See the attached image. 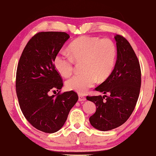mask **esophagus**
<instances>
[{
    "instance_id": "34e87169",
    "label": "esophagus",
    "mask_w": 156,
    "mask_h": 156,
    "mask_svg": "<svg viewBox=\"0 0 156 156\" xmlns=\"http://www.w3.org/2000/svg\"><path fill=\"white\" fill-rule=\"evenodd\" d=\"M86 100V98H85L83 96H82L81 94H79V101H84Z\"/></svg>"
}]
</instances>
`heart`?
I'll return each instance as SVG.
<instances>
[{"instance_id":"heart-1","label":"heart","mask_w":156,"mask_h":156,"mask_svg":"<svg viewBox=\"0 0 156 156\" xmlns=\"http://www.w3.org/2000/svg\"><path fill=\"white\" fill-rule=\"evenodd\" d=\"M68 55L59 52L54 59V65L59 73L69 77L73 71L74 62H82L79 74L66 81L69 90L84 94L97 82L103 81L112 74L116 59V48L110 39L82 36L69 44Z\"/></svg>"}]
</instances>
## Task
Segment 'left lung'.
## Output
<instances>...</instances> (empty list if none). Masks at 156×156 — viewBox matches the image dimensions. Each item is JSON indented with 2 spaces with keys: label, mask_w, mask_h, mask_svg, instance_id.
Segmentation results:
<instances>
[{
  "label": "left lung",
  "mask_w": 156,
  "mask_h": 156,
  "mask_svg": "<svg viewBox=\"0 0 156 156\" xmlns=\"http://www.w3.org/2000/svg\"><path fill=\"white\" fill-rule=\"evenodd\" d=\"M116 42L117 59L112 74L95 90L108 93L109 96H87L96 105V111L90 116L94 128L106 131L122 125L135 109L140 92L141 73L135 53L126 38L120 35Z\"/></svg>",
  "instance_id": "8db88e82"
}]
</instances>
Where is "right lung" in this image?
<instances>
[{
	"label": "right lung",
	"instance_id": "add662e5",
	"mask_svg": "<svg viewBox=\"0 0 156 156\" xmlns=\"http://www.w3.org/2000/svg\"><path fill=\"white\" fill-rule=\"evenodd\" d=\"M69 37L60 31L37 33L27 42L18 63L15 87L20 108L27 121L44 133L61 129L78 100L73 91L60 94L62 79L54 65ZM56 90L58 94L50 96Z\"/></svg>",
	"mask_w": 156,
	"mask_h": 156
}]
</instances>
